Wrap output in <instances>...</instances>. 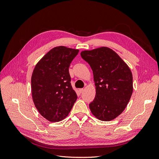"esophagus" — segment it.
<instances>
[{
	"mask_svg": "<svg viewBox=\"0 0 159 159\" xmlns=\"http://www.w3.org/2000/svg\"><path fill=\"white\" fill-rule=\"evenodd\" d=\"M84 89H79V91H80V93H82L83 91H84Z\"/></svg>",
	"mask_w": 159,
	"mask_h": 159,
	"instance_id": "esophagus-1",
	"label": "esophagus"
}]
</instances>
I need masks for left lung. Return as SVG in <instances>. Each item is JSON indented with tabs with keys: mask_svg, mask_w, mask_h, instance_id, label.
I'll return each instance as SVG.
<instances>
[{
	"mask_svg": "<svg viewBox=\"0 0 159 159\" xmlns=\"http://www.w3.org/2000/svg\"><path fill=\"white\" fill-rule=\"evenodd\" d=\"M81 56L91 67L96 89L90 111L100 120L115 119L124 111L133 93L131 70L107 47L83 51Z\"/></svg>",
	"mask_w": 159,
	"mask_h": 159,
	"instance_id": "obj_1",
	"label": "left lung"
}]
</instances>
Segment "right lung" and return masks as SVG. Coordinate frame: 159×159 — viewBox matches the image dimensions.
<instances>
[{"mask_svg": "<svg viewBox=\"0 0 159 159\" xmlns=\"http://www.w3.org/2000/svg\"><path fill=\"white\" fill-rule=\"evenodd\" d=\"M78 52V50L57 47L35 66L31 80L33 101L41 116L50 122L66 118L77 100L69 69Z\"/></svg>", "mask_w": 159, "mask_h": 159, "instance_id": "obj_1", "label": "right lung"}]
</instances>
